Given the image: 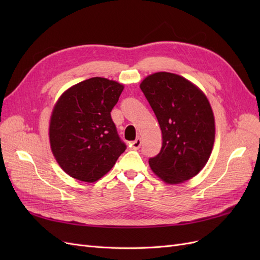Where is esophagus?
Segmentation results:
<instances>
[{"label": "esophagus", "instance_id": "1", "mask_svg": "<svg viewBox=\"0 0 260 260\" xmlns=\"http://www.w3.org/2000/svg\"><path fill=\"white\" fill-rule=\"evenodd\" d=\"M141 144H142V140H141V138H137L133 142L131 143V147L133 149H139L141 147Z\"/></svg>", "mask_w": 260, "mask_h": 260}]
</instances>
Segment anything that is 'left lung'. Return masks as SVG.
Here are the masks:
<instances>
[{
	"mask_svg": "<svg viewBox=\"0 0 260 260\" xmlns=\"http://www.w3.org/2000/svg\"><path fill=\"white\" fill-rule=\"evenodd\" d=\"M140 88L161 130L159 154L149 158L165 183L179 184L205 167L215 142V117L207 96L184 77L160 72L144 78Z\"/></svg>",
	"mask_w": 260,
	"mask_h": 260,
	"instance_id": "8db88e82",
	"label": "left lung"
}]
</instances>
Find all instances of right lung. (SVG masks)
<instances>
[{"instance_id": "right-lung-1", "label": "right lung", "mask_w": 260, "mask_h": 260, "mask_svg": "<svg viewBox=\"0 0 260 260\" xmlns=\"http://www.w3.org/2000/svg\"><path fill=\"white\" fill-rule=\"evenodd\" d=\"M124 85L102 77L70 86L55 103L49 127L52 153L68 176L92 183L125 149L111 112Z\"/></svg>"}]
</instances>
